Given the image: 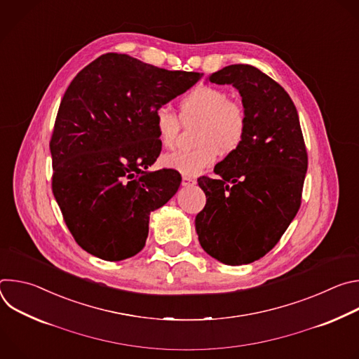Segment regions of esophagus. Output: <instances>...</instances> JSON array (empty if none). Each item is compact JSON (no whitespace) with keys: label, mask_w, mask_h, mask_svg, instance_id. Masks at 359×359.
<instances>
[{"label":"esophagus","mask_w":359,"mask_h":359,"mask_svg":"<svg viewBox=\"0 0 359 359\" xmlns=\"http://www.w3.org/2000/svg\"><path fill=\"white\" fill-rule=\"evenodd\" d=\"M182 184L183 186H193V184H196V179L194 177H190V176H183V182H182Z\"/></svg>","instance_id":"obj_1"}]
</instances>
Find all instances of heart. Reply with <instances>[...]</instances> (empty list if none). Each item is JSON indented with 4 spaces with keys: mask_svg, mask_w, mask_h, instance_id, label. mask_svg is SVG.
I'll use <instances>...</instances> for the list:
<instances>
[{
    "mask_svg": "<svg viewBox=\"0 0 359 359\" xmlns=\"http://www.w3.org/2000/svg\"><path fill=\"white\" fill-rule=\"evenodd\" d=\"M180 118L183 122L200 121L196 142L197 147L168 153L162 163L186 176H196L210 168L219 156L237 151L247 135L248 118L245 108L230 99L227 90L213 85H197L180 99ZM155 126L163 147H173L180 119L168 107L155 112Z\"/></svg>",
    "mask_w": 359,
    "mask_h": 359,
    "instance_id": "heart-1",
    "label": "heart"
}]
</instances>
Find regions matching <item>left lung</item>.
<instances>
[{
  "label": "left lung",
  "mask_w": 359,
  "mask_h": 359,
  "mask_svg": "<svg viewBox=\"0 0 359 359\" xmlns=\"http://www.w3.org/2000/svg\"><path fill=\"white\" fill-rule=\"evenodd\" d=\"M238 89L248 126L241 147L201 176L206 206L196 216L200 245L227 266L260 260L295 217L309 166L298 114L285 89L251 65L209 76Z\"/></svg>",
  "instance_id": "1"
}]
</instances>
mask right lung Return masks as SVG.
I'll use <instances>...</instances> for the list:
<instances>
[{
  "instance_id": "add662e5",
  "label": "right lung",
  "mask_w": 359,
  "mask_h": 359,
  "mask_svg": "<svg viewBox=\"0 0 359 359\" xmlns=\"http://www.w3.org/2000/svg\"><path fill=\"white\" fill-rule=\"evenodd\" d=\"M198 79L109 53L68 86L49 142L53 193L72 237L95 257H133L150 212L176 194L177 170L146 172L162 150L155 112Z\"/></svg>"
}]
</instances>
